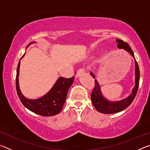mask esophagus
<instances>
[{
	"instance_id": "1",
	"label": "esophagus",
	"mask_w": 150,
	"mask_h": 150,
	"mask_svg": "<svg viewBox=\"0 0 150 150\" xmlns=\"http://www.w3.org/2000/svg\"><path fill=\"white\" fill-rule=\"evenodd\" d=\"M85 72V68H80V69H79L77 72V77H79V76L81 75V74H83V73H84Z\"/></svg>"
}]
</instances>
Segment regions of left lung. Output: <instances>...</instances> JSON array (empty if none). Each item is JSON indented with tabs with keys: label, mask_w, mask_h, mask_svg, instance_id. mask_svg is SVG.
Instances as JSON below:
<instances>
[{
	"label": "left lung",
	"mask_w": 150,
	"mask_h": 150,
	"mask_svg": "<svg viewBox=\"0 0 150 150\" xmlns=\"http://www.w3.org/2000/svg\"><path fill=\"white\" fill-rule=\"evenodd\" d=\"M118 42V47L119 48H123L127 52L130 53V55L134 58L135 60V73H136V85L132 90V93L130 94L128 98H125L122 100L118 101V102H110L105 98L103 96L100 92V88L99 84H98L97 81L95 80V86H94L93 90L91 93V101L93 104L96 110L99 112L103 114H113L119 112L124 110L127 107L130 106L132 103L133 102L135 96L138 92L139 87V69L138 63L134 57V54L132 50L128 43L124 42L123 40H117ZM91 75L93 78H95V75L92 72L90 73Z\"/></svg>",
	"instance_id": "left-lung-1"
}]
</instances>
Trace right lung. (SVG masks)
Listing matches in <instances>:
<instances>
[{
	"mask_svg": "<svg viewBox=\"0 0 150 150\" xmlns=\"http://www.w3.org/2000/svg\"><path fill=\"white\" fill-rule=\"evenodd\" d=\"M25 54L22 55L21 59ZM20 59L18 62L16 70V88L21 103L28 110L37 115L43 116H52L56 115L62 111L63 106L66 100L67 92L69 87L73 84L75 77L71 78L59 77L46 95L38 99H27L22 95L20 91L18 85V75Z\"/></svg>",
	"mask_w": 150,
	"mask_h": 150,
	"instance_id": "add662e5",
	"label": "right lung"
}]
</instances>
